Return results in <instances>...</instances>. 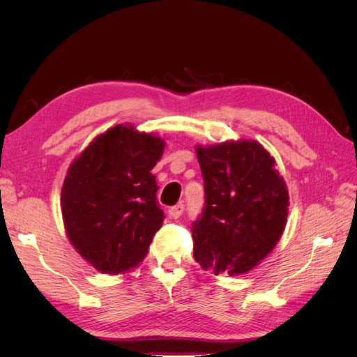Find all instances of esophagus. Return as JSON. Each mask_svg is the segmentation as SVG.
Instances as JSON below:
<instances>
[{"label": "esophagus", "mask_w": 357, "mask_h": 357, "mask_svg": "<svg viewBox=\"0 0 357 357\" xmlns=\"http://www.w3.org/2000/svg\"><path fill=\"white\" fill-rule=\"evenodd\" d=\"M183 211H185V205H183V204H177V205H174V207H171L168 210V213H169L172 219H178L180 215L183 214Z\"/></svg>", "instance_id": "34e87169"}]
</instances>
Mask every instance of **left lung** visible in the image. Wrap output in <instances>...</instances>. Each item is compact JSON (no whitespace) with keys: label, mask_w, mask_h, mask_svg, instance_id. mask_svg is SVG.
<instances>
[{"label":"left lung","mask_w":357,"mask_h":357,"mask_svg":"<svg viewBox=\"0 0 357 357\" xmlns=\"http://www.w3.org/2000/svg\"><path fill=\"white\" fill-rule=\"evenodd\" d=\"M205 205L193 222V256L214 274L241 275L273 252L289 214L284 178L257 142L197 146Z\"/></svg>","instance_id":"left-lung-1"}]
</instances>
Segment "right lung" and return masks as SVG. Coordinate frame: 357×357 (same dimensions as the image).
<instances>
[{
  "mask_svg": "<svg viewBox=\"0 0 357 357\" xmlns=\"http://www.w3.org/2000/svg\"><path fill=\"white\" fill-rule=\"evenodd\" d=\"M165 142L116 125L73 160L63 180L61 210L70 243L102 274L126 273L143 262L164 223L152 168Z\"/></svg>",
  "mask_w": 357,
  "mask_h": 357,
  "instance_id": "add662e5",
  "label": "right lung"
}]
</instances>
